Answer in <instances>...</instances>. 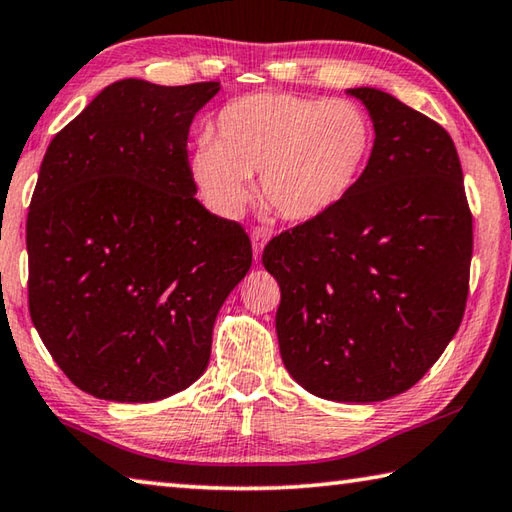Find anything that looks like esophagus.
<instances>
[{"label": "esophagus", "mask_w": 512, "mask_h": 512, "mask_svg": "<svg viewBox=\"0 0 512 512\" xmlns=\"http://www.w3.org/2000/svg\"><path fill=\"white\" fill-rule=\"evenodd\" d=\"M250 241H253V257H255V262H259V259H262V250H264L266 241H268V232L255 228L253 232H250Z\"/></svg>", "instance_id": "1"}]
</instances>
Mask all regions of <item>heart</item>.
<instances>
[{
    "label": "heart",
    "instance_id": "1",
    "mask_svg": "<svg viewBox=\"0 0 512 512\" xmlns=\"http://www.w3.org/2000/svg\"><path fill=\"white\" fill-rule=\"evenodd\" d=\"M374 123L351 100L262 91L219 111L190 154V174L219 217H237L259 174L262 201L291 221L336 210L367 170Z\"/></svg>",
    "mask_w": 512,
    "mask_h": 512
}]
</instances>
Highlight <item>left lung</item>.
I'll list each match as a JSON object with an SVG mask.
<instances>
[{
    "label": "left lung",
    "mask_w": 512,
    "mask_h": 512,
    "mask_svg": "<svg viewBox=\"0 0 512 512\" xmlns=\"http://www.w3.org/2000/svg\"><path fill=\"white\" fill-rule=\"evenodd\" d=\"M367 107L374 150L336 210L268 241L282 300L284 367L306 392L378 403L425 376L468 300L472 215L450 134L392 94L347 89Z\"/></svg>",
    "instance_id": "obj_1"
}]
</instances>
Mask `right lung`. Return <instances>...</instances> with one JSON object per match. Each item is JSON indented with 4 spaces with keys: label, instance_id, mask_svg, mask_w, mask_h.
I'll use <instances>...</instances> for the list:
<instances>
[{
    "label": "right lung",
    "instance_id": "obj_1",
    "mask_svg": "<svg viewBox=\"0 0 512 512\" xmlns=\"http://www.w3.org/2000/svg\"><path fill=\"white\" fill-rule=\"evenodd\" d=\"M219 82L118 80L55 134L26 219L29 311L58 367L102 401L183 392L253 248L197 201L188 132Z\"/></svg>",
    "mask_w": 512,
    "mask_h": 512
}]
</instances>
